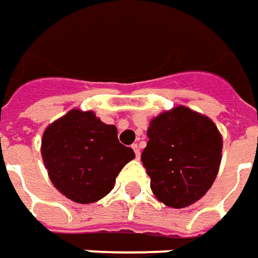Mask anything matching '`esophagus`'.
<instances>
[{
    "label": "esophagus",
    "instance_id": "esophagus-1",
    "mask_svg": "<svg viewBox=\"0 0 258 258\" xmlns=\"http://www.w3.org/2000/svg\"><path fill=\"white\" fill-rule=\"evenodd\" d=\"M132 149H133V152H135V154H136V159H139V157H140V149H139V146H138V143L132 145Z\"/></svg>",
    "mask_w": 258,
    "mask_h": 258
}]
</instances>
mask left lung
<instances>
[{"label":"left lung","instance_id":"left-lung-1","mask_svg":"<svg viewBox=\"0 0 258 258\" xmlns=\"http://www.w3.org/2000/svg\"><path fill=\"white\" fill-rule=\"evenodd\" d=\"M142 163L156 198L175 209L200 201L219 171L223 139L214 120L184 105L154 116Z\"/></svg>","mask_w":258,"mask_h":258}]
</instances>
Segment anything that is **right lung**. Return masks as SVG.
<instances>
[{"mask_svg": "<svg viewBox=\"0 0 258 258\" xmlns=\"http://www.w3.org/2000/svg\"><path fill=\"white\" fill-rule=\"evenodd\" d=\"M40 153L51 184L77 204H94L111 192L135 153L118 140L115 125L95 112L74 108L44 129Z\"/></svg>", "mask_w": 258, "mask_h": 258, "instance_id": "add662e5", "label": "right lung"}]
</instances>
